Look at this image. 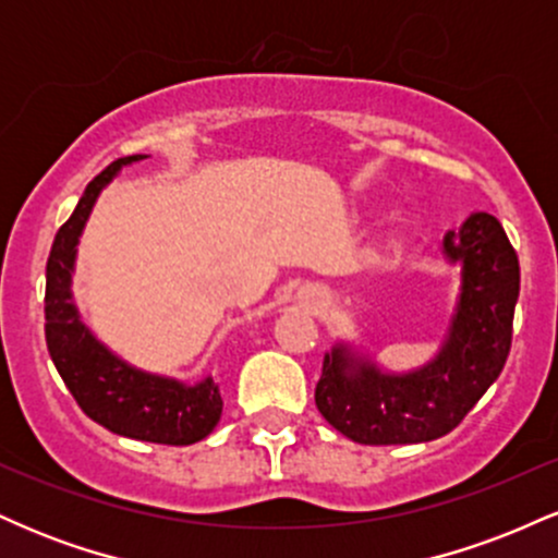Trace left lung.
I'll list each match as a JSON object with an SVG mask.
<instances>
[{
  "mask_svg": "<svg viewBox=\"0 0 558 558\" xmlns=\"http://www.w3.org/2000/svg\"><path fill=\"white\" fill-rule=\"evenodd\" d=\"M446 254L462 262V296L451 330L430 364L409 375H383L343 345L323 360L315 403L325 420L362 446L425 444L451 433L501 375L511 349L520 296V259L501 222L472 215L448 230Z\"/></svg>",
  "mask_w": 558,
  "mask_h": 558,
  "instance_id": "8db88e82",
  "label": "left lung"
}]
</instances>
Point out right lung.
Returning <instances> with one entry per match:
<instances>
[{
	"label": "right lung",
	"instance_id": "add662e5",
	"mask_svg": "<svg viewBox=\"0 0 558 558\" xmlns=\"http://www.w3.org/2000/svg\"><path fill=\"white\" fill-rule=\"evenodd\" d=\"M141 155L114 159L110 168L83 191L70 220L57 230L47 259V293H44V332L57 373L86 417L125 438L165 446H189L207 438L222 414L220 390L207 377L198 386H183L168 377L146 375L112 356L81 323L70 301L75 243L96 196L123 165L138 162Z\"/></svg>",
	"mask_w": 558,
	"mask_h": 558
}]
</instances>
